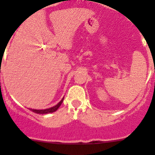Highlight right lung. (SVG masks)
Listing matches in <instances>:
<instances>
[{
  "label": "right lung",
  "instance_id": "obj_1",
  "mask_svg": "<svg viewBox=\"0 0 155 155\" xmlns=\"http://www.w3.org/2000/svg\"><path fill=\"white\" fill-rule=\"evenodd\" d=\"M63 99H64V97L63 98V99H61V101H60V102L58 104H56L55 106H53L51 107V108H47V109H32V108H30V110L32 111L33 112H34V113H37V114H42V115H43V114H49V113H53V112H56V110H57L58 108H60V106L61 105L62 102H63Z\"/></svg>",
  "mask_w": 155,
  "mask_h": 155
}]
</instances>
